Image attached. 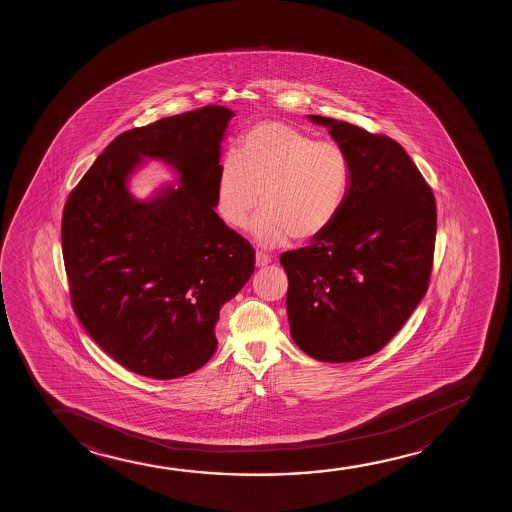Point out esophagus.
Masks as SVG:
<instances>
[{"label":"esophagus","mask_w":512,"mask_h":512,"mask_svg":"<svg viewBox=\"0 0 512 512\" xmlns=\"http://www.w3.org/2000/svg\"><path fill=\"white\" fill-rule=\"evenodd\" d=\"M255 264H257V267H267L271 264V257L266 255V253L257 252V255H255Z\"/></svg>","instance_id":"34e87169"}]
</instances>
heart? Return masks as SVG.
I'll return each mask as SVG.
<instances>
[{"mask_svg":"<svg viewBox=\"0 0 512 512\" xmlns=\"http://www.w3.org/2000/svg\"><path fill=\"white\" fill-rule=\"evenodd\" d=\"M351 162L341 145L315 141L283 122H260L225 157L217 176V204L225 222L245 227L259 245L278 248L295 238L315 241L343 210Z\"/></svg>","mask_w":512,"mask_h":512,"instance_id":"b5f03b06","label":"heart"}]
</instances>
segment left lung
<instances>
[{"label": "left lung", "mask_w": 512, "mask_h": 512, "mask_svg": "<svg viewBox=\"0 0 512 512\" xmlns=\"http://www.w3.org/2000/svg\"><path fill=\"white\" fill-rule=\"evenodd\" d=\"M309 120L346 150L351 187L329 231L280 257L290 334L311 358L353 362L381 350L427 294L435 199L397 141L329 117Z\"/></svg>", "instance_id": "obj_1"}]
</instances>
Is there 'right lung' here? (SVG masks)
<instances>
[{
    "label": "right lung",
    "mask_w": 512,
    "mask_h": 512,
    "mask_svg": "<svg viewBox=\"0 0 512 512\" xmlns=\"http://www.w3.org/2000/svg\"><path fill=\"white\" fill-rule=\"evenodd\" d=\"M234 113L203 106L120 134L73 189L63 257L78 320L101 350L155 379L187 376L217 350L215 325L255 269L252 246L215 213L225 129ZM145 158L167 184L140 202L128 180Z\"/></svg>",
    "instance_id": "add662e5"
}]
</instances>
